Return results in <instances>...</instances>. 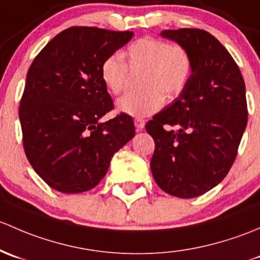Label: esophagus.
I'll return each mask as SVG.
<instances>
[{
    "label": "esophagus",
    "mask_w": 260,
    "mask_h": 260,
    "mask_svg": "<svg viewBox=\"0 0 260 260\" xmlns=\"http://www.w3.org/2000/svg\"><path fill=\"white\" fill-rule=\"evenodd\" d=\"M134 122H135V127L138 131H141L144 129V126H145V120L140 119V117H136V119L134 120Z\"/></svg>",
    "instance_id": "1"
}]
</instances>
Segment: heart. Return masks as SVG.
Listing matches in <instances>:
<instances>
[{
  "mask_svg": "<svg viewBox=\"0 0 260 260\" xmlns=\"http://www.w3.org/2000/svg\"><path fill=\"white\" fill-rule=\"evenodd\" d=\"M121 56L112 53L103 61L101 80L114 95L126 90L129 69L143 70L140 76L141 90L133 91L120 98L116 108L130 116L143 117L161 109L168 100L180 95L188 85L192 72V58L181 45L169 44L157 37L145 36L136 40Z\"/></svg>",
  "mask_w": 260,
  "mask_h": 260,
  "instance_id": "1",
  "label": "heart"
}]
</instances>
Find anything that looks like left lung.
<instances>
[{"label":"left lung","mask_w":260,"mask_h":260,"mask_svg":"<svg viewBox=\"0 0 260 260\" xmlns=\"http://www.w3.org/2000/svg\"><path fill=\"white\" fill-rule=\"evenodd\" d=\"M161 36L189 51L192 72L179 98L146 124L155 141L150 168L160 189L189 199L218 185L237 157L248 121L245 84L209 32L179 28Z\"/></svg>","instance_id":"1"}]
</instances>
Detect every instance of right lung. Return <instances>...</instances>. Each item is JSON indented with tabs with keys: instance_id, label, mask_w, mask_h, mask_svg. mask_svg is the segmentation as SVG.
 Returning <instances> with one entry per match:
<instances>
[{
	"instance_id": "1",
	"label": "right lung",
	"mask_w": 260,
	"mask_h": 260,
	"mask_svg": "<svg viewBox=\"0 0 260 260\" xmlns=\"http://www.w3.org/2000/svg\"><path fill=\"white\" fill-rule=\"evenodd\" d=\"M133 35L66 28L28 69L18 109L23 148L34 170L57 191L76 194L95 188L115 152L135 135L133 119L124 112L100 121L114 108L101 80V63Z\"/></svg>"
}]
</instances>
